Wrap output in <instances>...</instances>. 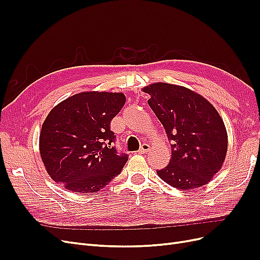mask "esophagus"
I'll use <instances>...</instances> for the list:
<instances>
[{
  "label": "esophagus",
  "instance_id": "34e87169",
  "mask_svg": "<svg viewBox=\"0 0 260 260\" xmlns=\"http://www.w3.org/2000/svg\"><path fill=\"white\" fill-rule=\"evenodd\" d=\"M149 149H151V145L147 144V143H143V144L140 146L139 153H141V154H145V153L149 152Z\"/></svg>",
  "mask_w": 260,
  "mask_h": 260
}]
</instances>
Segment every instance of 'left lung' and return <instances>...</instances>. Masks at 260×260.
I'll use <instances>...</instances> for the list:
<instances>
[{
    "instance_id": "1",
    "label": "left lung",
    "mask_w": 260,
    "mask_h": 260,
    "mask_svg": "<svg viewBox=\"0 0 260 260\" xmlns=\"http://www.w3.org/2000/svg\"><path fill=\"white\" fill-rule=\"evenodd\" d=\"M147 103L172 142L169 165L157 171L160 178L179 189L210 182L223 165L228 151L224 123L215 107L186 87L154 83L142 89Z\"/></svg>"
}]
</instances>
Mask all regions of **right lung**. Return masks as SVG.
<instances>
[{"mask_svg":"<svg viewBox=\"0 0 260 260\" xmlns=\"http://www.w3.org/2000/svg\"><path fill=\"white\" fill-rule=\"evenodd\" d=\"M125 104L122 92L84 91L54 106L40 135V154L53 181L75 193L98 192L128 156L113 144L111 121Z\"/></svg>","mask_w":260,"mask_h":260,"instance_id":"right-lung-1","label":"right lung"}]
</instances>
